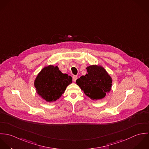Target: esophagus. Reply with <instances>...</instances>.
<instances>
[{
	"instance_id": "obj_1",
	"label": "esophagus",
	"mask_w": 149,
	"mask_h": 149,
	"mask_svg": "<svg viewBox=\"0 0 149 149\" xmlns=\"http://www.w3.org/2000/svg\"><path fill=\"white\" fill-rule=\"evenodd\" d=\"M77 78H78L77 76H75V75L73 76V77H72V80H73V81H74V82H75L76 80L77 79Z\"/></svg>"
}]
</instances>
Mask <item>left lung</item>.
<instances>
[{"instance_id":"obj_1","label":"left lung","mask_w":149,"mask_h":149,"mask_svg":"<svg viewBox=\"0 0 149 149\" xmlns=\"http://www.w3.org/2000/svg\"><path fill=\"white\" fill-rule=\"evenodd\" d=\"M86 68L88 74L76 81L77 85L91 100L102 99L111 90L112 78L101 65H90Z\"/></svg>"}]
</instances>
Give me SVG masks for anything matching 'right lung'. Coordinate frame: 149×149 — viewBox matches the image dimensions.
Segmentation results:
<instances>
[{
	"instance_id": "add662e5",
	"label": "right lung",
	"mask_w": 149,
	"mask_h": 149,
	"mask_svg": "<svg viewBox=\"0 0 149 149\" xmlns=\"http://www.w3.org/2000/svg\"><path fill=\"white\" fill-rule=\"evenodd\" d=\"M72 77L62 73L58 66H45L37 74L34 81L36 93L47 102H52L59 99L66 88L72 81Z\"/></svg>"
}]
</instances>
